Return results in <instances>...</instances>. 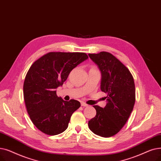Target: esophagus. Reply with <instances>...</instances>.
<instances>
[{"instance_id":"esophagus-1","label":"esophagus","mask_w":161,"mask_h":161,"mask_svg":"<svg viewBox=\"0 0 161 161\" xmlns=\"http://www.w3.org/2000/svg\"><path fill=\"white\" fill-rule=\"evenodd\" d=\"M81 105H82V107H88V105L86 104V103H85V102H81Z\"/></svg>"}]
</instances>
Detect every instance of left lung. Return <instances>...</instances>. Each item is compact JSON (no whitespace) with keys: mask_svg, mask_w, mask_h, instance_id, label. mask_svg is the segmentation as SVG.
Here are the masks:
<instances>
[{"mask_svg":"<svg viewBox=\"0 0 161 161\" xmlns=\"http://www.w3.org/2000/svg\"><path fill=\"white\" fill-rule=\"evenodd\" d=\"M88 56L101 71V90L108 95L104 108L94 105L96 115L88 121V127L96 135L111 137L125 126L133 110L134 78L128 69L111 53L101 52Z\"/></svg>","mask_w":161,"mask_h":161,"instance_id":"left-lung-1","label":"left lung"}]
</instances>
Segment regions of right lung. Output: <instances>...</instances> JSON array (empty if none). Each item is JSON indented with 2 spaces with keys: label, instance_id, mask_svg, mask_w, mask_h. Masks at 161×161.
Returning a JSON list of instances; mask_svg holds the SVG:
<instances>
[{
  "label": "right lung",
  "instance_id": "add662e5",
  "mask_svg": "<svg viewBox=\"0 0 161 161\" xmlns=\"http://www.w3.org/2000/svg\"><path fill=\"white\" fill-rule=\"evenodd\" d=\"M88 58L83 52H52L29 68L24 84V101L31 120L42 132L54 136L67 128L80 103L75 99L64 101L58 97L56 89L63 85L75 67Z\"/></svg>",
  "mask_w": 161,
  "mask_h": 161
}]
</instances>
